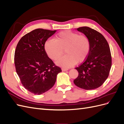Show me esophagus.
<instances>
[{"label": "esophagus", "mask_w": 124, "mask_h": 124, "mask_svg": "<svg viewBox=\"0 0 124 124\" xmlns=\"http://www.w3.org/2000/svg\"><path fill=\"white\" fill-rule=\"evenodd\" d=\"M68 69H65V68H62V71H67Z\"/></svg>", "instance_id": "1"}]
</instances>
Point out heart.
<instances>
[{"label":"heart","mask_w":124,"mask_h":124,"mask_svg":"<svg viewBox=\"0 0 124 124\" xmlns=\"http://www.w3.org/2000/svg\"><path fill=\"white\" fill-rule=\"evenodd\" d=\"M47 55L54 61L58 59L64 52L66 54L59 59L56 63L69 68L87 58L91 48V42L87 36L70 31L59 32L55 40L48 39L44 45Z\"/></svg>","instance_id":"b5f03b06"}]
</instances>
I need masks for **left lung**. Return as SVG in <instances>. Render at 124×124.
<instances>
[{
  "label": "left lung",
  "instance_id": "8db88e82",
  "mask_svg": "<svg viewBox=\"0 0 124 124\" xmlns=\"http://www.w3.org/2000/svg\"><path fill=\"white\" fill-rule=\"evenodd\" d=\"M77 30L89 38L91 48L87 58L76 68L78 75L73 82L81 88L95 89L102 85L109 75L112 65L110 47L104 36L96 30L88 27Z\"/></svg>",
  "mask_w": 124,
  "mask_h": 124
}]
</instances>
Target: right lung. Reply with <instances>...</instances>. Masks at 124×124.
Here are the masks:
<instances>
[{
	"instance_id": "right-lung-1",
	"label": "right lung",
	"mask_w": 124,
	"mask_h": 124,
	"mask_svg": "<svg viewBox=\"0 0 124 124\" xmlns=\"http://www.w3.org/2000/svg\"><path fill=\"white\" fill-rule=\"evenodd\" d=\"M56 31L38 28L21 38L14 54V64L24 87L35 95L51 89L62 69L48 57L44 45Z\"/></svg>"
}]
</instances>
